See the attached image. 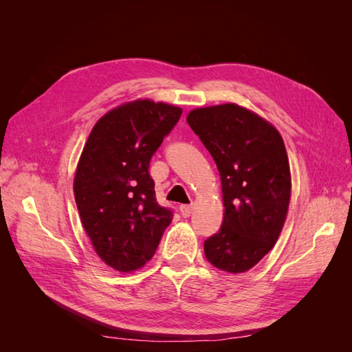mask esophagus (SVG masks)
Here are the masks:
<instances>
[{
	"label": "esophagus",
	"mask_w": 352,
	"mask_h": 352,
	"mask_svg": "<svg viewBox=\"0 0 352 352\" xmlns=\"http://www.w3.org/2000/svg\"><path fill=\"white\" fill-rule=\"evenodd\" d=\"M179 210H180V214H182L184 217H189L190 212H192V210H194V207H192V204H182L179 207Z\"/></svg>",
	"instance_id": "obj_1"
}]
</instances>
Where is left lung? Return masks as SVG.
Returning <instances> with one entry per match:
<instances>
[{"label": "left lung", "instance_id": "8db88e82", "mask_svg": "<svg viewBox=\"0 0 352 352\" xmlns=\"http://www.w3.org/2000/svg\"><path fill=\"white\" fill-rule=\"evenodd\" d=\"M186 122L219 168L225 217L206 239V258L228 273L254 267L278 241L291 198L279 132L236 104L192 110Z\"/></svg>", "mask_w": 352, "mask_h": 352}]
</instances>
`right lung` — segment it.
I'll return each mask as SVG.
<instances>
[{
  "mask_svg": "<svg viewBox=\"0 0 352 352\" xmlns=\"http://www.w3.org/2000/svg\"><path fill=\"white\" fill-rule=\"evenodd\" d=\"M182 110L140 100L105 114L88 138L74 199L94 250L110 267L132 272L151 260L173 210L157 202L150 162Z\"/></svg>",
  "mask_w": 352,
  "mask_h": 352,
  "instance_id": "1",
  "label": "right lung"
}]
</instances>
